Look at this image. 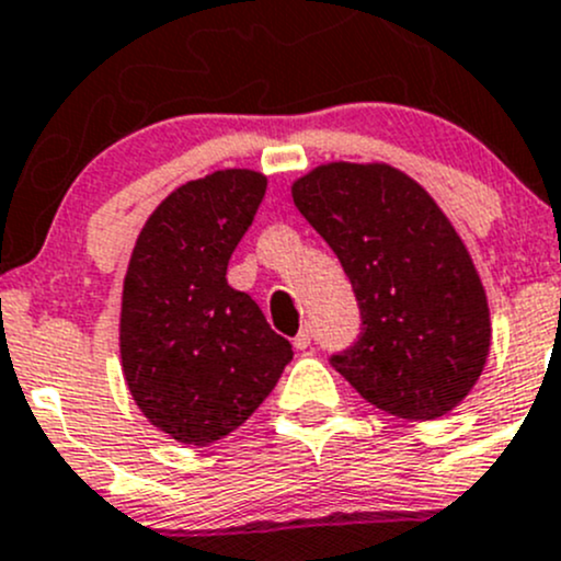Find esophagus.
I'll return each instance as SVG.
<instances>
[{
  "mask_svg": "<svg viewBox=\"0 0 561 561\" xmlns=\"http://www.w3.org/2000/svg\"><path fill=\"white\" fill-rule=\"evenodd\" d=\"M310 343H313V332H310V327H302V329H299L297 337H294V348L308 351Z\"/></svg>",
  "mask_w": 561,
  "mask_h": 561,
  "instance_id": "1",
  "label": "esophagus"
}]
</instances>
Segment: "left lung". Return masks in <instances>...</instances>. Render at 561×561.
<instances>
[{"label": "left lung", "instance_id": "8db88e82", "mask_svg": "<svg viewBox=\"0 0 561 561\" xmlns=\"http://www.w3.org/2000/svg\"><path fill=\"white\" fill-rule=\"evenodd\" d=\"M291 196L359 302V337L332 354V367L400 419L454 410L481 378L492 323L476 264L446 213L389 164H321Z\"/></svg>", "mask_w": 561, "mask_h": 561}]
</instances>
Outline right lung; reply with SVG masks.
I'll use <instances>...</instances> for the list:
<instances>
[{
    "label": "right lung",
    "mask_w": 561,
    "mask_h": 561,
    "mask_svg": "<svg viewBox=\"0 0 561 561\" xmlns=\"http://www.w3.org/2000/svg\"><path fill=\"white\" fill-rule=\"evenodd\" d=\"M267 178L218 170L175 188L142 227L121 299L124 378L153 426L210 446L245 424L291 362V343L227 283Z\"/></svg>",
    "instance_id": "obj_1"
}]
</instances>
